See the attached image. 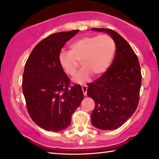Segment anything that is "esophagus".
Here are the masks:
<instances>
[{"label": "esophagus", "instance_id": "1", "mask_svg": "<svg viewBox=\"0 0 159 159\" xmlns=\"http://www.w3.org/2000/svg\"><path fill=\"white\" fill-rule=\"evenodd\" d=\"M87 90H88V86L86 85H84V86H82V91H83V93H84V95L85 96L87 95Z\"/></svg>", "mask_w": 159, "mask_h": 159}]
</instances>
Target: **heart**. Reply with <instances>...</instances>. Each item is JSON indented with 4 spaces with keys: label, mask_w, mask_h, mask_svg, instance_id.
<instances>
[{
    "label": "heart",
    "mask_w": 159,
    "mask_h": 159,
    "mask_svg": "<svg viewBox=\"0 0 159 159\" xmlns=\"http://www.w3.org/2000/svg\"><path fill=\"white\" fill-rule=\"evenodd\" d=\"M70 51H61L58 61L64 72L73 76L80 65L84 67L73 80L79 84L89 81L92 74L99 75L106 72L116 53L114 40L108 35H86L73 41Z\"/></svg>",
    "instance_id": "b5f03b06"
}]
</instances>
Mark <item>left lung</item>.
I'll list each match as a JSON object with an SVG mask.
<instances>
[{"label": "left lung", "mask_w": 159, "mask_h": 159, "mask_svg": "<svg viewBox=\"0 0 159 159\" xmlns=\"http://www.w3.org/2000/svg\"><path fill=\"white\" fill-rule=\"evenodd\" d=\"M92 30L110 34L116 49L107 70L88 84L87 95L95 102L91 123L98 129L114 130L124 124L138 106L142 78L140 64L129 43L117 32L108 28Z\"/></svg>", "instance_id": "8db88e82"}]
</instances>
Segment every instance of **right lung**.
I'll return each mask as SVG.
<instances>
[{
  "label": "right lung",
  "instance_id": "obj_1",
  "mask_svg": "<svg viewBox=\"0 0 159 159\" xmlns=\"http://www.w3.org/2000/svg\"><path fill=\"white\" fill-rule=\"evenodd\" d=\"M79 30L48 35L35 46L25 63L22 89L28 112L34 123L46 131L66 129L84 99L81 87L70 86V79L58 61L63 46Z\"/></svg>",
  "mask_w": 159,
  "mask_h": 159
}]
</instances>
